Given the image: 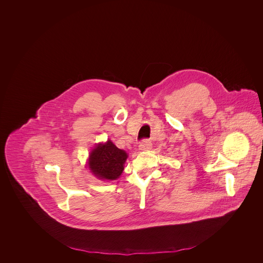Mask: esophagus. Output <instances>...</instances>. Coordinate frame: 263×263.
<instances>
[{"label": "esophagus", "instance_id": "obj_1", "mask_svg": "<svg viewBox=\"0 0 263 263\" xmlns=\"http://www.w3.org/2000/svg\"><path fill=\"white\" fill-rule=\"evenodd\" d=\"M151 148H152V143L150 140H143L139 146L140 151L150 150Z\"/></svg>", "mask_w": 263, "mask_h": 263}]
</instances>
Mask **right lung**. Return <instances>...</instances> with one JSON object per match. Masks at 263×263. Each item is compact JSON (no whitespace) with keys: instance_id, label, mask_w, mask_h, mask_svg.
<instances>
[{"instance_id":"right-lung-1","label":"right lung","mask_w":263,"mask_h":263,"mask_svg":"<svg viewBox=\"0 0 263 263\" xmlns=\"http://www.w3.org/2000/svg\"><path fill=\"white\" fill-rule=\"evenodd\" d=\"M128 158L125 151L118 149L110 140L97 144L89 153L88 165L90 172L102 180H115L124 170Z\"/></svg>"}]
</instances>
